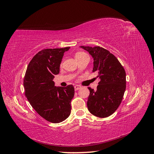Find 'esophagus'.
<instances>
[{"label": "esophagus", "mask_w": 154, "mask_h": 154, "mask_svg": "<svg viewBox=\"0 0 154 154\" xmlns=\"http://www.w3.org/2000/svg\"><path fill=\"white\" fill-rule=\"evenodd\" d=\"M74 88H75V90L77 91L78 90H79L80 88H81V86H79V85H75L74 86Z\"/></svg>", "instance_id": "34e87169"}]
</instances>
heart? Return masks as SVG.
Wrapping results in <instances>:
<instances>
[{
	"label": "heart",
	"mask_w": 154,
	"mask_h": 154,
	"mask_svg": "<svg viewBox=\"0 0 154 154\" xmlns=\"http://www.w3.org/2000/svg\"><path fill=\"white\" fill-rule=\"evenodd\" d=\"M85 55H87L84 52H77L75 54V59L82 57L85 56Z\"/></svg>",
	"instance_id": "1"
}]
</instances>
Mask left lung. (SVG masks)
Returning a JSON list of instances; mask_svg holds the SVG:
<instances>
[{
    "label": "left lung",
    "instance_id": "left-lung-1",
    "mask_svg": "<svg viewBox=\"0 0 154 154\" xmlns=\"http://www.w3.org/2000/svg\"><path fill=\"white\" fill-rule=\"evenodd\" d=\"M94 58L93 72H98L97 90L88 87L87 106L94 116L104 118L119 106L126 90V72L119 61L108 50L100 46H80Z\"/></svg>",
    "mask_w": 154,
    "mask_h": 154
}]
</instances>
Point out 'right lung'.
<instances>
[{
	"label": "right lung",
	"mask_w": 154,
	"mask_h": 154,
	"mask_svg": "<svg viewBox=\"0 0 154 154\" xmlns=\"http://www.w3.org/2000/svg\"><path fill=\"white\" fill-rule=\"evenodd\" d=\"M70 47L45 49L30 61L25 73V95L33 108L46 121L59 123L69 117L75 90L73 85L55 86L64 53Z\"/></svg>",
	"instance_id": "obj_1"
}]
</instances>
